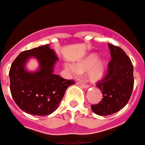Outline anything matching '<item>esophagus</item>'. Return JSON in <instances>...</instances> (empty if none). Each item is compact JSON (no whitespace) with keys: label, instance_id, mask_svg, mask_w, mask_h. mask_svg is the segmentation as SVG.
<instances>
[{"label":"esophagus","instance_id":"1","mask_svg":"<svg viewBox=\"0 0 145 145\" xmlns=\"http://www.w3.org/2000/svg\"><path fill=\"white\" fill-rule=\"evenodd\" d=\"M77 84H78L79 87H81V88H84V89H87L89 88L88 84H84V83H82V82H77Z\"/></svg>","mask_w":145,"mask_h":145}]
</instances>
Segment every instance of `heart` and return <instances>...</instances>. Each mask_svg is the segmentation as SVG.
<instances>
[{
  "instance_id": "heart-1",
  "label": "heart",
  "mask_w": 145,
  "mask_h": 145,
  "mask_svg": "<svg viewBox=\"0 0 145 145\" xmlns=\"http://www.w3.org/2000/svg\"><path fill=\"white\" fill-rule=\"evenodd\" d=\"M66 67L73 73H83L89 71V80L96 82L103 78L106 68V61L104 59L98 60V55L93 53L78 61L75 66L67 65Z\"/></svg>"
}]
</instances>
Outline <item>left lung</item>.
<instances>
[{"instance_id":"8db88e82","label":"left lung","mask_w":145,"mask_h":145,"mask_svg":"<svg viewBox=\"0 0 145 145\" xmlns=\"http://www.w3.org/2000/svg\"><path fill=\"white\" fill-rule=\"evenodd\" d=\"M112 60L108 64L103 78L97 86L103 98L98 104L91 105L95 114L107 116L116 113L129 102L134 86L133 66L122 48L108 43Z\"/></svg>"}]
</instances>
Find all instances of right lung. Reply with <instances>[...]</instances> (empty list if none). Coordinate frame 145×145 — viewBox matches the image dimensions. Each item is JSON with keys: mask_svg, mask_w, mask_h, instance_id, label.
Listing matches in <instances>:
<instances>
[{"mask_svg": "<svg viewBox=\"0 0 145 145\" xmlns=\"http://www.w3.org/2000/svg\"><path fill=\"white\" fill-rule=\"evenodd\" d=\"M34 56L40 68L29 73L24 68L27 59ZM58 60L48 45L26 50L18 54L10 67V92L21 109L28 114L45 116L52 114L63 99L67 88L75 84L73 80L64 79L53 73Z\"/></svg>", "mask_w": 145, "mask_h": 145, "instance_id": "add662e5", "label": "right lung"}]
</instances>
